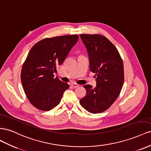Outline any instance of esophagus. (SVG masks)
Listing matches in <instances>:
<instances>
[{"label":"esophagus","instance_id":"34e87169","mask_svg":"<svg viewBox=\"0 0 151 151\" xmlns=\"http://www.w3.org/2000/svg\"><path fill=\"white\" fill-rule=\"evenodd\" d=\"M71 87H73V88H76V87H78V86H79V85H78L77 83H71Z\"/></svg>","mask_w":151,"mask_h":151}]
</instances>
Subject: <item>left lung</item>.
I'll return each mask as SVG.
<instances>
[{"instance_id":"left-lung-1","label":"left lung","mask_w":151,"mask_h":151,"mask_svg":"<svg viewBox=\"0 0 151 151\" xmlns=\"http://www.w3.org/2000/svg\"><path fill=\"white\" fill-rule=\"evenodd\" d=\"M87 48L90 70L96 73L97 85L94 88L85 85L86 96L80 101L89 113H102L113 104L121 92L124 83L123 60L118 49L104 36L99 34H80Z\"/></svg>"}]
</instances>
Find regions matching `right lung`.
I'll return each instance as SVG.
<instances>
[{
	"instance_id": "obj_1",
	"label": "right lung",
	"mask_w": 151,
	"mask_h": 151,
	"mask_svg": "<svg viewBox=\"0 0 151 151\" xmlns=\"http://www.w3.org/2000/svg\"><path fill=\"white\" fill-rule=\"evenodd\" d=\"M78 40V35L45 38L30 49L23 64L21 80L28 99L38 109L49 111L61 102L69 85L54 78V73Z\"/></svg>"
}]
</instances>
